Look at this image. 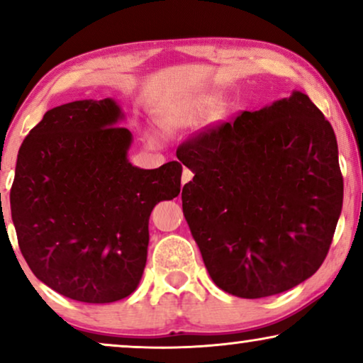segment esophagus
Segmentation results:
<instances>
[{
	"instance_id": "obj_1",
	"label": "esophagus",
	"mask_w": 363,
	"mask_h": 363,
	"mask_svg": "<svg viewBox=\"0 0 363 363\" xmlns=\"http://www.w3.org/2000/svg\"><path fill=\"white\" fill-rule=\"evenodd\" d=\"M193 178V172L188 170V168H183V173H182V185H185Z\"/></svg>"
}]
</instances>
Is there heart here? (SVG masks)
<instances>
[{
	"instance_id": "1",
	"label": "heart",
	"mask_w": 363,
	"mask_h": 363,
	"mask_svg": "<svg viewBox=\"0 0 363 363\" xmlns=\"http://www.w3.org/2000/svg\"><path fill=\"white\" fill-rule=\"evenodd\" d=\"M220 107L215 94H195L173 104L167 113V123L172 127H186L213 116Z\"/></svg>"
}]
</instances>
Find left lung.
Here are the masks:
<instances>
[{
	"instance_id": "obj_1",
	"label": "left lung",
	"mask_w": 363,
	"mask_h": 363,
	"mask_svg": "<svg viewBox=\"0 0 363 363\" xmlns=\"http://www.w3.org/2000/svg\"><path fill=\"white\" fill-rule=\"evenodd\" d=\"M177 157L195 173L182 190L183 215L220 289L259 299L319 269L344 180L334 128L306 94L242 112Z\"/></svg>"
}]
</instances>
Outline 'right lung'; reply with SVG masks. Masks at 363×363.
Listing matches in <instances>:
<instances>
[{
  "instance_id": "1",
  "label": "right lung",
  "mask_w": 363,
  "mask_h": 363,
  "mask_svg": "<svg viewBox=\"0 0 363 363\" xmlns=\"http://www.w3.org/2000/svg\"><path fill=\"white\" fill-rule=\"evenodd\" d=\"M113 99L54 107L18 152L9 193L19 250L34 276L89 304L130 296L147 262L148 220L180 193L182 165L128 162L132 133Z\"/></svg>"
}]
</instances>
